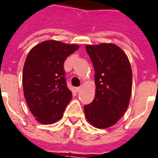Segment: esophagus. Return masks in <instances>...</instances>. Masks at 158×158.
<instances>
[{
    "label": "esophagus",
    "mask_w": 158,
    "mask_h": 158,
    "mask_svg": "<svg viewBox=\"0 0 158 158\" xmlns=\"http://www.w3.org/2000/svg\"><path fill=\"white\" fill-rule=\"evenodd\" d=\"M81 88H82L81 86H80V87H77V88H75V90H76V92H79V91L81 90Z\"/></svg>",
    "instance_id": "obj_1"
}]
</instances>
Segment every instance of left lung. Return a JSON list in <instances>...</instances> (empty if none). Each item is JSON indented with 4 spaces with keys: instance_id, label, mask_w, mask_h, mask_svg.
<instances>
[{
    "instance_id": "8db88e82",
    "label": "left lung",
    "mask_w": 158,
    "mask_h": 158,
    "mask_svg": "<svg viewBox=\"0 0 158 158\" xmlns=\"http://www.w3.org/2000/svg\"><path fill=\"white\" fill-rule=\"evenodd\" d=\"M95 70L94 100L84 106L88 123L105 129L127 111L132 89V70L125 52L114 44L86 45Z\"/></svg>"
}]
</instances>
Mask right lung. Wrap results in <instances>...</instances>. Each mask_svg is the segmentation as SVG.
Wrapping results in <instances>:
<instances>
[{"instance_id":"1","label":"right lung","mask_w":158,"mask_h":158,"mask_svg":"<svg viewBox=\"0 0 158 158\" xmlns=\"http://www.w3.org/2000/svg\"><path fill=\"white\" fill-rule=\"evenodd\" d=\"M79 48L75 44L45 40L28 52L23 72L24 97L40 123L52 124L60 120L72 99L63 65Z\"/></svg>"}]
</instances>
